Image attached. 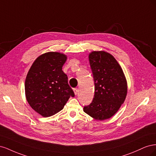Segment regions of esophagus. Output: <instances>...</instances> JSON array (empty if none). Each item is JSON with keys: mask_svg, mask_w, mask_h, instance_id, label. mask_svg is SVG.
Listing matches in <instances>:
<instances>
[{"mask_svg": "<svg viewBox=\"0 0 156 156\" xmlns=\"http://www.w3.org/2000/svg\"><path fill=\"white\" fill-rule=\"evenodd\" d=\"M73 91H74V93L75 95H77L79 92V89L77 88H73Z\"/></svg>", "mask_w": 156, "mask_h": 156, "instance_id": "1", "label": "esophagus"}]
</instances>
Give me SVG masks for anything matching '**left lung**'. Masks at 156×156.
Instances as JSON below:
<instances>
[{"mask_svg":"<svg viewBox=\"0 0 156 156\" xmlns=\"http://www.w3.org/2000/svg\"><path fill=\"white\" fill-rule=\"evenodd\" d=\"M89 61L95 92L92 103L83 110L96 120L108 119L124 102L127 94L124 74L116 59L107 52H92Z\"/></svg>","mask_w":156,"mask_h":156,"instance_id":"left-lung-1","label":"left lung"}]
</instances>
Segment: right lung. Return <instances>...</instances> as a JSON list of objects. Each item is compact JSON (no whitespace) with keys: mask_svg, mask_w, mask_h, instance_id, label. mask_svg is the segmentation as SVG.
Here are the masks:
<instances>
[{"mask_svg":"<svg viewBox=\"0 0 156 156\" xmlns=\"http://www.w3.org/2000/svg\"><path fill=\"white\" fill-rule=\"evenodd\" d=\"M66 56L49 52L37 57L25 80V94L30 107L44 117L60 111L70 97H74L62 66Z\"/></svg>","mask_w":156,"mask_h":156,"instance_id":"obj_1","label":"right lung"}]
</instances>
